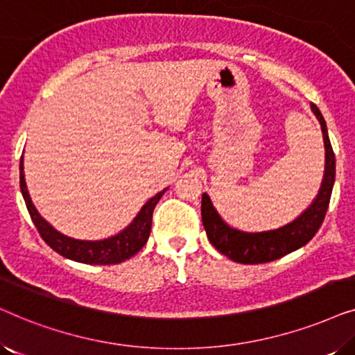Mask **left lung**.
I'll return each instance as SVG.
<instances>
[{
  "mask_svg": "<svg viewBox=\"0 0 355 355\" xmlns=\"http://www.w3.org/2000/svg\"><path fill=\"white\" fill-rule=\"evenodd\" d=\"M310 108L320 121V125H322L324 142V174L317 197L310 203L307 210L300 213V216L273 231L244 232L234 230V227L223 221L215 207H213L210 197L207 193L202 196V223L207 231L208 241L211 242V245L218 252H221L223 255H226L232 261L254 265L278 260L281 257L288 255L307 244L322 226L334 186L336 159H334V152L331 142H329L324 118L320 113L317 105L312 103Z\"/></svg>",
  "mask_w": 355,
  "mask_h": 355,
  "instance_id": "8db88e82",
  "label": "left lung"
}]
</instances>
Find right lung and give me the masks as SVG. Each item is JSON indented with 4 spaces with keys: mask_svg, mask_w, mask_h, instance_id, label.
<instances>
[{
    "mask_svg": "<svg viewBox=\"0 0 355 355\" xmlns=\"http://www.w3.org/2000/svg\"><path fill=\"white\" fill-rule=\"evenodd\" d=\"M21 192L24 200H26L27 210L31 213V218L35 225L37 231L40 232L42 239L51 247L53 250L58 254L66 257V259L80 261V263H89V265H114L121 263V261L130 259V257L137 254L142 247L147 244L150 230H152V216L153 210L157 207L159 198L163 197V193L166 192V189H163L162 192H158L157 196L150 198L145 205L140 208L137 216L134 218V221L130 225L118 232L116 236H111L108 239L103 241H79L72 239L61 234L60 231H56L50 223L43 220L40 213L37 211V208L33 207L28 196L27 186H26V178H24V159L21 158Z\"/></svg>",
    "mask_w": 355,
    "mask_h": 355,
    "instance_id": "obj_1",
    "label": "right lung"
}]
</instances>
